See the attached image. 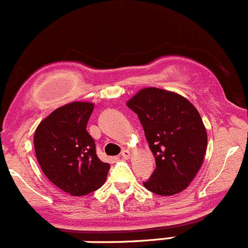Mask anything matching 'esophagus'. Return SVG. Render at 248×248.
Wrapping results in <instances>:
<instances>
[{"instance_id":"obj_1","label":"esophagus","mask_w":248,"mask_h":248,"mask_svg":"<svg viewBox=\"0 0 248 248\" xmlns=\"http://www.w3.org/2000/svg\"><path fill=\"white\" fill-rule=\"evenodd\" d=\"M131 155H132V154H131V152H129L128 149H124V150H122L121 156L124 159H129V158H131Z\"/></svg>"}]
</instances>
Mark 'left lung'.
<instances>
[{"label": "left lung", "instance_id": "8db88e82", "mask_svg": "<svg viewBox=\"0 0 248 248\" xmlns=\"http://www.w3.org/2000/svg\"><path fill=\"white\" fill-rule=\"evenodd\" d=\"M138 115L155 170L144 187L173 196L188 187L204 160L207 129L200 112L185 96L160 88H143L127 101Z\"/></svg>", "mask_w": 248, "mask_h": 248}]
</instances>
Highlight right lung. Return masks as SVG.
<instances>
[{
	"instance_id": "add662e5",
	"label": "right lung",
	"mask_w": 248,
	"mask_h": 248,
	"mask_svg": "<svg viewBox=\"0 0 248 248\" xmlns=\"http://www.w3.org/2000/svg\"><path fill=\"white\" fill-rule=\"evenodd\" d=\"M93 103L66 104L43 120L34 133L38 163L55 186L71 196L100 188L110 165L96 155L95 142L87 131Z\"/></svg>"
}]
</instances>
